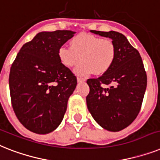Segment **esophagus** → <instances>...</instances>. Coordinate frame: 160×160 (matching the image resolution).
Here are the masks:
<instances>
[{
  "mask_svg": "<svg viewBox=\"0 0 160 160\" xmlns=\"http://www.w3.org/2000/svg\"><path fill=\"white\" fill-rule=\"evenodd\" d=\"M84 81H85V80H84V79H83V78L77 77V82L78 83H82V82H84Z\"/></svg>",
  "mask_w": 160,
  "mask_h": 160,
  "instance_id": "obj_1",
  "label": "esophagus"
}]
</instances>
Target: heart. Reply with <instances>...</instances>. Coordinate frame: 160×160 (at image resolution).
<instances>
[{
    "mask_svg": "<svg viewBox=\"0 0 160 160\" xmlns=\"http://www.w3.org/2000/svg\"><path fill=\"white\" fill-rule=\"evenodd\" d=\"M116 47L111 39L96 35L81 33L71 39V47L61 46L58 58L66 67H72L81 61L75 69L78 76H89L95 72L102 75L109 71L116 58Z\"/></svg>",
    "mask_w": 160,
    "mask_h": 160,
    "instance_id": "b5f03b06",
    "label": "heart"
}]
</instances>
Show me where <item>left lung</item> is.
<instances>
[{"instance_id":"left-lung-1","label":"left lung","mask_w":160,"mask_h":160,"mask_svg":"<svg viewBox=\"0 0 160 160\" xmlns=\"http://www.w3.org/2000/svg\"><path fill=\"white\" fill-rule=\"evenodd\" d=\"M91 33L109 38L116 47V58L110 70L97 79H89L87 108L98 125L119 132L131 124L141 110L147 76L140 53L127 38L116 31ZM110 85L107 89L101 86Z\"/></svg>"}]
</instances>
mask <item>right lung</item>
<instances>
[{"instance_id":"obj_1","label":"right lung","mask_w":160,"mask_h":160,"mask_svg":"<svg viewBox=\"0 0 160 160\" xmlns=\"http://www.w3.org/2000/svg\"><path fill=\"white\" fill-rule=\"evenodd\" d=\"M76 32H40L23 45L10 67V98L22 125L37 134H48L61 124L67 102L77 84L62 64L58 49Z\"/></svg>"}]
</instances>
